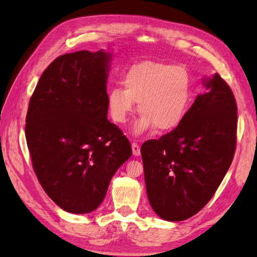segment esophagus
<instances>
[{
  "label": "esophagus",
  "mask_w": 257,
  "mask_h": 257,
  "mask_svg": "<svg viewBox=\"0 0 257 257\" xmlns=\"http://www.w3.org/2000/svg\"><path fill=\"white\" fill-rule=\"evenodd\" d=\"M132 152L134 156H140L141 155V147L137 143L132 144Z\"/></svg>",
  "instance_id": "34e87169"
}]
</instances>
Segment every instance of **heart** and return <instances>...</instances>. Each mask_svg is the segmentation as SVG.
<instances>
[{"instance_id":"1","label":"heart","mask_w":257,"mask_h":257,"mask_svg":"<svg viewBox=\"0 0 257 257\" xmlns=\"http://www.w3.org/2000/svg\"><path fill=\"white\" fill-rule=\"evenodd\" d=\"M123 86H114L108 93L110 116L124 124L139 102L141 112L133 133L141 135L157 126L171 131L183 122L194 98V80L183 66L165 62L145 61L125 73Z\"/></svg>"}]
</instances>
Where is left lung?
<instances>
[{"mask_svg": "<svg viewBox=\"0 0 257 257\" xmlns=\"http://www.w3.org/2000/svg\"><path fill=\"white\" fill-rule=\"evenodd\" d=\"M178 127L141 147L148 201L168 221H182L214 196L232 162L237 113L232 90L219 74L205 78Z\"/></svg>", "mask_w": 257, "mask_h": 257, "instance_id": "obj_1", "label": "left lung"}]
</instances>
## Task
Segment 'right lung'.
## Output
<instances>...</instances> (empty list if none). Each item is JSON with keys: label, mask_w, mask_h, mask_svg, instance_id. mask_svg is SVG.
Returning <instances> with one entry per match:
<instances>
[{"label": "right lung", "mask_w": 257, "mask_h": 257, "mask_svg": "<svg viewBox=\"0 0 257 257\" xmlns=\"http://www.w3.org/2000/svg\"><path fill=\"white\" fill-rule=\"evenodd\" d=\"M111 56L103 50L59 56L29 101L25 131L35 173L48 196L72 214L95 210L132 156L127 137L107 117Z\"/></svg>", "instance_id": "1"}]
</instances>
